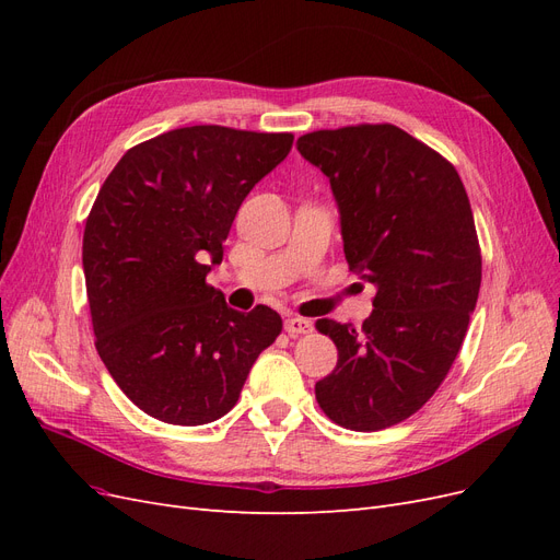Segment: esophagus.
Instances as JSON below:
<instances>
[{"label":"esophagus","instance_id":"34e87169","mask_svg":"<svg viewBox=\"0 0 560 560\" xmlns=\"http://www.w3.org/2000/svg\"><path fill=\"white\" fill-rule=\"evenodd\" d=\"M311 329H313V325H311V322H308L306 317H296V315H292V317H287V319H284V331L290 334V336L308 334Z\"/></svg>","mask_w":560,"mask_h":560}]
</instances>
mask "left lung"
Listing matches in <instances>:
<instances>
[{
	"mask_svg": "<svg viewBox=\"0 0 560 560\" xmlns=\"http://www.w3.org/2000/svg\"><path fill=\"white\" fill-rule=\"evenodd\" d=\"M331 184L350 270L376 287L360 329L317 319L338 362L315 383L341 428L376 432L413 416L446 378L481 287V252L455 167L397 126L296 140Z\"/></svg>",
	"mask_w": 560,
	"mask_h": 560,
	"instance_id": "8db88e82",
	"label": "left lung"
}]
</instances>
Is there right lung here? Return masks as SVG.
I'll return each instance as SVG.
<instances>
[{"label":"right lung","instance_id":"add662e5","mask_svg":"<svg viewBox=\"0 0 560 560\" xmlns=\"http://www.w3.org/2000/svg\"><path fill=\"white\" fill-rule=\"evenodd\" d=\"M292 132L167 130L128 149L83 231V276L100 360L124 395L171 425H206L241 397L280 315L241 313L206 282L254 184Z\"/></svg>","mask_w":560,"mask_h":560}]
</instances>
